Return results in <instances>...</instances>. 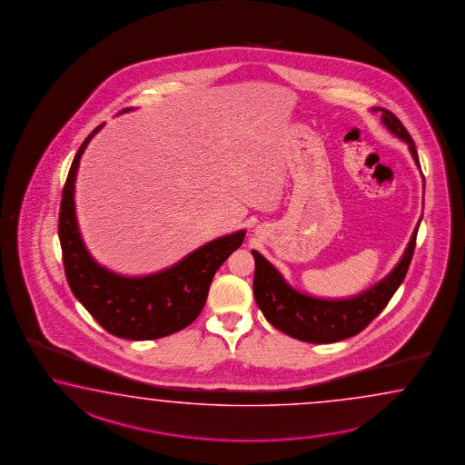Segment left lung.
Returning a JSON list of instances; mask_svg holds the SVG:
<instances>
[{"label": "left lung", "instance_id": "left-lung-1", "mask_svg": "<svg viewBox=\"0 0 465 465\" xmlns=\"http://www.w3.org/2000/svg\"><path fill=\"white\" fill-rule=\"evenodd\" d=\"M372 111L382 113V124L388 127L389 133L408 143L411 155L420 169L416 143L402 123L388 109L374 107ZM419 223L394 270L380 283L371 286L370 290L342 300H324L296 292L284 282L282 273L265 256L252 250V255L255 258L253 294L258 308L276 330L300 341L326 344L356 336L386 308L399 284L404 282L414 255Z\"/></svg>", "mask_w": 465, "mask_h": 465}]
</instances>
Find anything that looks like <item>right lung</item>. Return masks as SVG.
<instances>
[{
    "mask_svg": "<svg viewBox=\"0 0 465 465\" xmlns=\"http://www.w3.org/2000/svg\"><path fill=\"white\" fill-rule=\"evenodd\" d=\"M127 111L133 109L123 113ZM103 125H97L79 147L63 189L57 233L67 283L105 331L134 341L157 340L181 331L199 316L215 272L243 243L247 232L238 230L212 240L179 263L152 275L129 278L99 265L77 227L74 182L79 159Z\"/></svg>",
    "mask_w": 465,
    "mask_h": 465,
    "instance_id": "right-lung-1",
    "label": "right lung"
}]
</instances>
